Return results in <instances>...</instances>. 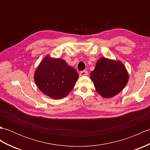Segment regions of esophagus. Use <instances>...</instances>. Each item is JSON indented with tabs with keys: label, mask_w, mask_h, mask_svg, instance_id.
Segmentation results:
<instances>
[{
	"label": "esophagus",
	"mask_w": 150,
	"mask_h": 150,
	"mask_svg": "<svg viewBox=\"0 0 150 150\" xmlns=\"http://www.w3.org/2000/svg\"><path fill=\"white\" fill-rule=\"evenodd\" d=\"M88 75V71H82L80 72V75L81 76H85Z\"/></svg>",
	"instance_id": "1"
}]
</instances>
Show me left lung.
<instances>
[{
  "mask_svg": "<svg viewBox=\"0 0 150 150\" xmlns=\"http://www.w3.org/2000/svg\"><path fill=\"white\" fill-rule=\"evenodd\" d=\"M95 90L104 98H111L126 86L129 75L125 66L120 60L105 57L99 59L90 73Z\"/></svg>",
  "mask_w": 150,
  "mask_h": 150,
  "instance_id": "8db88e82",
  "label": "left lung"
}]
</instances>
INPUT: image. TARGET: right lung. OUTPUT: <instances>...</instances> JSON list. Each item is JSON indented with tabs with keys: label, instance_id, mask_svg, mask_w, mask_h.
Segmentation results:
<instances>
[{
	"label": "right lung",
	"instance_id": "right-lung-1",
	"mask_svg": "<svg viewBox=\"0 0 150 150\" xmlns=\"http://www.w3.org/2000/svg\"><path fill=\"white\" fill-rule=\"evenodd\" d=\"M77 71L64 60L46 55L34 73L37 87L49 97L60 99L66 97L77 81Z\"/></svg>",
	"mask_w": 150,
	"mask_h": 150
}]
</instances>
